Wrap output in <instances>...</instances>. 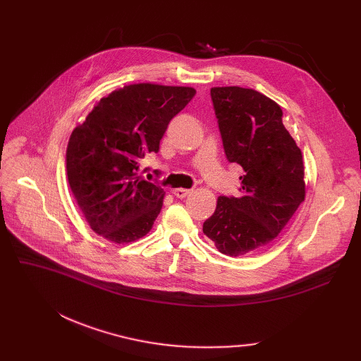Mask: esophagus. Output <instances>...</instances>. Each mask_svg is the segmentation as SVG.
Segmentation results:
<instances>
[{"label": "esophagus", "instance_id": "34e87169", "mask_svg": "<svg viewBox=\"0 0 361 361\" xmlns=\"http://www.w3.org/2000/svg\"><path fill=\"white\" fill-rule=\"evenodd\" d=\"M193 192L188 190V188H176L174 190V195L178 197V199H184L187 196H190Z\"/></svg>", "mask_w": 361, "mask_h": 361}]
</instances>
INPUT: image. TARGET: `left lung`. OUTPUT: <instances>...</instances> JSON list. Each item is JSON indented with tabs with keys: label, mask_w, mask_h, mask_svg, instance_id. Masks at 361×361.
I'll return each instance as SVG.
<instances>
[{
	"label": "left lung",
	"mask_w": 361,
	"mask_h": 361,
	"mask_svg": "<svg viewBox=\"0 0 361 361\" xmlns=\"http://www.w3.org/2000/svg\"><path fill=\"white\" fill-rule=\"evenodd\" d=\"M211 98L226 159L244 176L238 197H218L203 233L221 253L243 256L271 243L305 200V165L276 102L238 86L212 87Z\"/></svg>",
	"instance_id": "obj_1"
}]
</instances>
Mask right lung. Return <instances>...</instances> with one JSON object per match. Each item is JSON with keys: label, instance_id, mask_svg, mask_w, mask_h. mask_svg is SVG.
Here are the masks:
<instances>
[{"label": "right lung", "instance_id": "obj_1", "mask_svg": "<svg viewBox=\"0 0 361 361\" xmlns=\"http://www.w3.org/2000/svg\"><path fill=\"white\" fill-rule=\"evenodd\" d=\"M196 90L152 83L111 92L71 133L67 178L90 228L114 243L146 235L165 192L139 174L140 161L158 154L164 133Z\"/></svg>", "mask_w": 361, "mask_h": 361}]
</instances>
